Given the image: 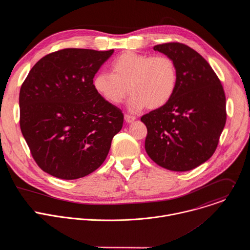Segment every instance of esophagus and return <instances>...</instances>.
Instances as JSON below:
<instances>
[{
	"mask_svg": "<svg viewBox=\"0 0 250 250\" xmlns=\"http://www.w3.org/2000/svg\"><path fill=\"white\" fill-rule=\"evenodd\" d=\"M135 119H136L135 117L130 116V115H128V114H125V120L126 123H132Z\"/></svg>",
	"mask_w": 250,
	"mask_h": 250,
	"instance_id": "obj_1",
	"label": "esophagus"
}]
</instances>
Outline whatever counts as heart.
Here are the masks:
<instances>
[{
  "mask_svg": "<svg viewBox=\"0 0 250 250\" xmlns=\"http://www.w3.org/2000/svg\"><path fill=\"white\" fill-rule=\"evenodd\" d=\"M111 73L98 72L92 81L93 88L104 101L121 104L128 94V108L138 112L145 106L158 109L173 97L178 71L175 61L167 55L150 56L125 51L109 65Z\"/></svg>",
  "mask_w": 250,
  "mask_h": 250,
  "instance_id": "1",
  "label": "heart"
}]
</instances>
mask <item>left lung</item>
<instances>
[{
	"label": "left lung",
	"mask_w": 250,
	"mask_h": 250,
	"mask_svg": "<svg viewBox=\"0 0 250 250\" xmlns=\"http://www.w3.org/2000/svg\"><path fill=\"white\" fill-rule=\"evenodd\" d=\"M153 49L175 61L178 82L167 104L140 119L147 127L146 150L165 169L189 171L216 151L227 121L225 91L207 60L188 45L169 42Z\"/></svg>",
	"instance_id": "left-lung-1"
}]
</instances>
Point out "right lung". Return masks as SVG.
<instances>
[{
	"instance_id": "add662e5",
	"label": "right lung",
	"mask_w": 250,
	"mask_h": 250,
	"mask_svg": "<svg viewBox=\"0 0 250 250\" xmlns=\"http://www.w3.org/2000/svg\"><path fill=\"white\" fill-rule=\"evenodd\" d=\"M114 49L65 48L37 62L20 91V125L44 172L64 180L85 177L109 153L124 115L93 88Z\"/></svg>"
}]
</instances>
